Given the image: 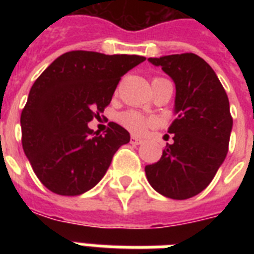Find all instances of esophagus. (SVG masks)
Listing matches in <instances>:
<instances>
[{
	"label": "esophagus",
	"mask_w": 254,
	"mask_h": 254,
	"mask_svg": "<svg viewBox=\"0 0 254 254\" xmlns=\"http://www.w3.org/2000/svg\"><path fill=\"white\" fill-rule=\"evenodd\" d=\"M142 142H143V139L138 138V137H135V135H131V138H130L131 145H141Z\"/></svg>",
	"instance_id": "obj_1"
}]
</instances>
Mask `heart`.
<instances>
[{"mask_svg": "<svg viewBox=\"0 0 254 254\" xmlns=\"http://www.w3.org/2000/svg\"><path fill=\"white\" fill-rule=\"evenodd\" d=\"M119 121L124 127H127V130L133 131L135 134L142 133L147 127L153 125V119L135 111H127L121 113L119 116Z\"/></svg>", "mask_w": 254, "mask_h": 254, "instance_id": "1", "label": "heart"}]
</instances>
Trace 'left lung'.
<instances>
[{"instance_id": "left-lung-1", "label": "left lung", "mask_w": 254, "mask_h": 254, "mask_svg": "<svg viewBox=\"0 0 254 254\" xmlns=\"http://www.w3.org/2000/svg\"><path fill=\"white\" fill-rule=\"evenodd\" d=\"M175 83V113L158 162L145 167L151 187L177 200L201 192L228 153L233 120L228 96L211 65L192 53L149 58Z\"/></svg>"}]
</instances>
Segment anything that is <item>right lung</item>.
<instances>
[{
  "label": "right lung",
  "instance_id": "obj_1",
  "mask_svg": "<svg viewBox=\"0 0 254 254\" xmlns=\"http://www.w3.org/2000/svg\"><path fill=\"white\" fill-rule=\"evenodd\" d=\"M146 58L69 51L55 59L30 89L21 115L22 147L42 185L75 196L95 187L130 134L109 123L95 134L88 123L109 105L121 76Z\"/></svg>",
  "mask_w": 254,
  "mask_h": 254
}]
</instances>
